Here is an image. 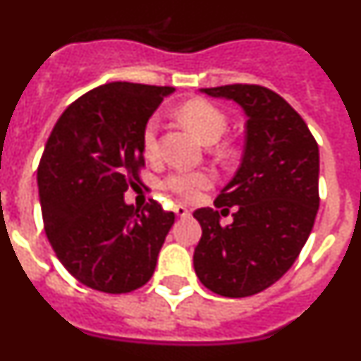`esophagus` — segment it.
Instances as JSON below:
<instances>
[{"instance_id": "obj_1", "label": "esophagus", "mask_w": 361, "mask_h": 361, "mask_svg": "<svg viewBox=\"0 0 361 361\" xmlns=\"http://www.w3.org/2000/svg\"><path fill=\"white\" fill-rule=\"evenodd\" d=\"M173 212H175V215L178 216V219H188V216L191 215L190 209L184 208L183 204H177V206H175V208H173Z\"/></svg>"}]
</instances>
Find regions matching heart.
Returning <instances> with one entry per match:
<instances>
[{
  "instance_id": "heart-1",
  "label": "heart",
  "mask_w": 361,
  "mask_h": 361,
  "mask_svg": "<svg viewBox=\"0 0 361 361\" xmlns=\"http://www.w3.org/2000/svg\"><path fill=\"white\" fill-rule=\"evenodd\" d=\"M178 119L186 124L191 132L199 137L206 145H213L224 135L228 130V117L219 106L208 103L204 99H193L178 108ZM142 149L148 157H155L159 152V121L157 117L146 123L142 132ZM212 175L206 171H188L178 170L168 175L164 180V188L180 197L183 200H195L200 191L209 188Z\"/></svg>"
}]
</instances>
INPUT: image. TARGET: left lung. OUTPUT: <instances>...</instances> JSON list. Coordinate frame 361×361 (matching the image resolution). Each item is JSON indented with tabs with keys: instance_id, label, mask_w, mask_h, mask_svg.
Listing matches in <instances>:
<instances>
[{
	"instance_id": "8db88e82",
	"label": "left lung",
	"mask_w": 361,
	"mask_h": 361,
	"mask_svg": "<svg viewBox=\"0 0 361 361\" xmlns=\"http://www.w3.org/2000/svg\"><path fill=\"white\" fill-rule=\"evenodd\" d=\"M200 92L235 101L247 121L240 166L215 200L222 212L235 208L233 222L220 226L213 208L193 213L202 228L193 266L204 288L244 298L282 279L307 242L320 206V153L304 119L266 86Z\"/></svg>"
}]
</instances>
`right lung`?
Here are the masks:
<instances>
[{"label":"right lung","mask_w":361,"mask_h":361,"mask_svg":"<svg viewBox=\"0 0 361 361\" xmlns=\"http://www.w3.org/2000/svg\"><path fill=\"white\" fill-rule=\"evenodd\" d=\"M171 86L116 81L73 101L37 168L44 233L59 262L95 291L121 295L152 279L175 222L157 200L124 202L141 183L142 132Z\"/></svg>","instance_id":"obj_1"}]
</instances>
